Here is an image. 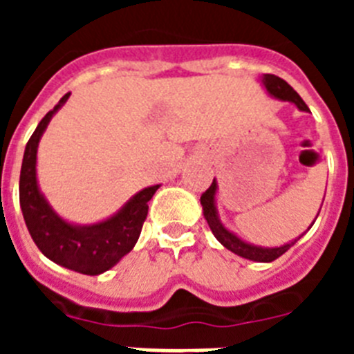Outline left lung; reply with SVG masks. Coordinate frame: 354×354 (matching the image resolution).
<instances>
[{
	"instance_id": "8db88e82",
	"label": "left lung",
	"mask_w": 354,
	"mask_h": 354,
	"mask_svg": "<svg viewBox=\"0 0 354 354\" xmlns=\"http://www.w3.org/2000/svg\"><path fill=\"white\" fill-rule=\"evenodd\" d=\"M262 83H264V86L268 88V92H270L271 95L278 97V99H282V101L294 102V104L298 106L301 111H310L308 106L305 104V101L298 95V92H296V90L287 83V81H283L282 77L274 76V74H264ZM214 195H216V180H212V184L209 186L207 192L202 193V196H200V204H202V207H204L205 220H207L209 227H211L216 239L220 241L225 248L234 252L236 255H239V257L250 259V261H255V262H273L277 261L278 257H282L283 253H286L287 250H289L290 246L299 239L298 237V239L290 241V243H287V245L283 246H278V248H261V246L248 245V243L241 241L237 236H234L232 232H228L227 228L220 223L218 214H216Z\"/></svg>"
}]
</instances>
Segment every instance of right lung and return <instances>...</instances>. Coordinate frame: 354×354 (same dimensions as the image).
<instances>
[{
	"mask_svg": "<svg viewBox=\"0 0 354 354\" xmlns=\"http://www.w3.org/2000/svg\"><path fill=\"white\" fill-rule=\"evenodd\" d=\"M65 93L60 102L40 120L24 150L19 202L24 221L40 252L56 264L83 274H101L113 268L131 252L142 234L143 221L149 212V202L159 186H150L133 196L109 220L88 227H76L64 221L46 202L37 186V147L49 120L68 99Z\"/></svg>",
	"mask_w": 354,
	"mask_h": 354,
	"instance_id": "1",
	"label": "right lung"
}]
</instances>
